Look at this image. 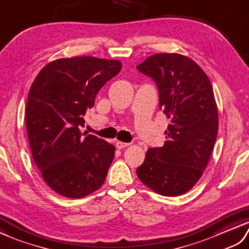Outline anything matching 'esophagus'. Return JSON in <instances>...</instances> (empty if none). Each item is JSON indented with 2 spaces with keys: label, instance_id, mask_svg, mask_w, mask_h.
Here are the masks:
<instances>
[{
  "label": "esophagus",
  "instance_id": "esophagus-1",
  "mask_svg": "<svg viewBox=\"0 0 249 249\" xmlns=\"http://www.w3.org/2000/svg\"><path fill=\"white\" fill-rule=\"evenodd\" d=\"M129 143L128 142H116V147H117L118 149H124L125 147H128Z\"/></svg>",
  "mask_w": 249,
  "mask_h": 249
}]
</instances>
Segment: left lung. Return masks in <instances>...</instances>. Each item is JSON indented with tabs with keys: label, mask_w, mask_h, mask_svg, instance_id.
I'll use <instances>...</instances> for the list:
<instances>
[{
	"label": "left lung",
	"mask_w": 249,
	"mask_h": 249,
	"mask_svg": "<svg viewBox=\"0 0 249 249\" xmlns=\"http://www.w3.org/2000/svg\"><path fill=\"white\" fill-rule=\"evenodd\" d=\"M137 69L156 81L160 107L170 120L164 146L148 149L137 177L160 195H183L201 178L216 140L212 84L199 65L178 53L153 54Z\"/></svg>",
	"instance_id": "obj_1"
}]
</instances>
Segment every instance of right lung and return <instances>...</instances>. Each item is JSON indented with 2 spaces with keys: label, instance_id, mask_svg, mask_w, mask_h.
<instances>
[{
  "label": "right lung",
  "instance_id": "add662e5",
  "mask_svg": "<svg viewBox=\"0 0 249 249\" xmlns=\"http://www.w3.org/2000/svg\"><path fill=\"white\" fill-rule=\"evenodd\" d=\"M117 59L75 56L52 60L37 74L25 107L32 157L50 189L67 198L99 190L113 162L115 147L80 125L98 91L119 73Z\"/></svg>",
  "mask_w": 249,
  "mask_h": 249
}]
</instances>
